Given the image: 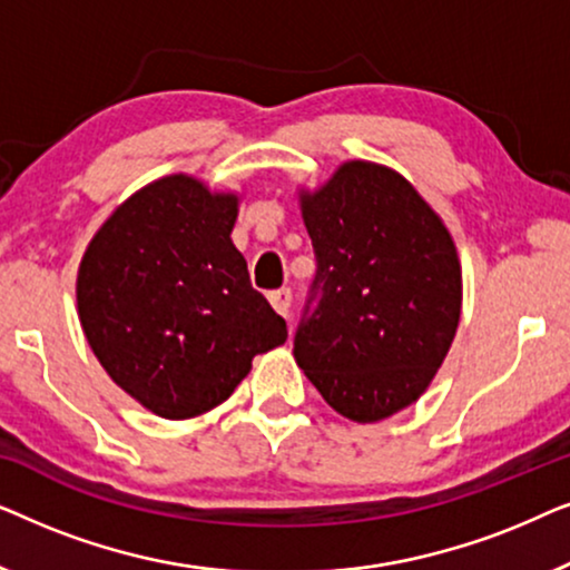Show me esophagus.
Here are the masks:
<instances>
[{
    "label": "esophagus",
    "mask_w": 570,
    "mask_h": 570,
    "mask_svg": "<svg viewBox=\"0 0 570 570\" xmlns=\"http://www.w3.org/2000/svg\"><path fill=\"white\" fill-rule=\"evenodd\" d=\"M269 303H272V308L277 311L279 316H287V311H291V303H293V293L287 291V287H279V291H272L269 295Z\"/></svg>",
    "instance_id": "esophagus-1"
}]
</instances>
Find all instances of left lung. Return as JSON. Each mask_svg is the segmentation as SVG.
Masks as SVG:
<instances>
[{"instance_id":"8db88e82","label":"left lung","mask_w":570,"mask_h":570,"mask_svg":"<svg viewBox=\"0 0 570 570\" xmlns=\"http://www.w3.org/2000/svg\"><path fill=\"white\" fill-rule=\"evenodd\" d=\"M316 254L293 355L326 404L379 423L420 400L454 342L462 267L451 233L407 178L347 160L301 189Z\"/></svg>"}]
</instances>
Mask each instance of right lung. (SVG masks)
I'll list each match as a JSON object with an SVG mask.
<instances>
[{"instance_id": "obj_1", "label": "right lung", "mask_w": 570, "mask_h": 570, "mask_svg": "<svg viewBox=\"0 0 570 570\" xmlns=\"http://www.w3.org/2000/svg\"><path fill=\"white\" fill-rule=\"evenodd\" d=\"M238 194L174 174L142 186L92 236L77 314L116 386L166 420L233 394L254 355L287 340L233 246Z\"/></svg>"}]
</instances>
